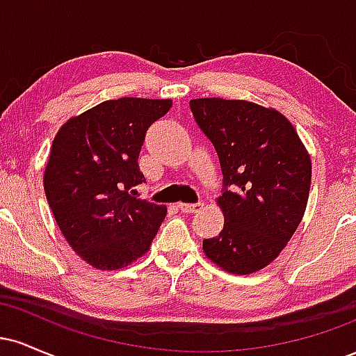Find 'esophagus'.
<instances>
[{
	"mask_svg": "<svg viewBox=\"0 0 356 356\" xmlns=\"http://www.w3.org/2000/svg\"><path fill=\"white\" fill-rule=\"evenodd\" d=\"M204 204L202 202H197V204H186V202H179V209H181L182 212H197L202 209Z\"/></svg>",
	"mask_w": 356,
	"mask_h": 356,
	"instance_id": "esophagus-1",
	"label": "esophagus"
}]
</instances>
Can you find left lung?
<instances>
[{"instance_id": "1", "label": "left lung", "mask_w": 356, "mask_h": 356, "mask_svg": "<svg viewBox=\"0 0 356 356\" xmlns=\"http://www.w3.org/2000/svg\"><path fill=\"white\" fill-rule=\"evenodd\" d=\"M189 105L218 152L224 182L218 197L224 227L202 241L204 252L224 271L251 275L275 261L300 226L312 159L291 122L275 108L226 99Z\"/></svg>"}]
</instances>
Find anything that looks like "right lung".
<instances>
[{
    "instance_id": "obj_1",
    "label": "right lung",
    "mask_w": 356,
    "mask_h": 356,
    "mask_svg": "<svg viewBox=\"0 0 356 356\" xmlns=\"http://www.w3.org/2000/svg\"><path fill=\"white\" fill-rule=\"evenodd\" d=\"M172 100L124 97L72 117L53 140L43 187L61 234L97 269H120L149 251L165 206L136 197L147 129Z\"/></svg>"
}]
</instances>
